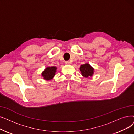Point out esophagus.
<instances>
[{
    "label": "esophagus",
    "mask_w": 134,
    "mask_h": 134,
    "mask_svg": "<svg viewBox=\"0 0 134 134\" xmlns=\"http://www.w3.org/2000/svg\"><path fill=\"white\" fill-rule=\"evenodd\" d=\"M65 63L66 65H69V64H70V62H69V61H65Z\"/></svg>",
    "instance_id": "obj_1"
}]
</instances>
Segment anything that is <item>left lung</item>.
Returning a JSON list of instances; mask_svg holds the SVG:
<instances>
[{"mask_svg": "<svg viewBox=\"0 0 134 134\" xmlns=\"http://www.w3.org/2000/svg\"><path fill=\"white\" fill-rule=\"evenodd\" d=\"M94 69L91 67L88 63L82 65L80 67V71H81L82 75L85 78L91 77L94 74Z\"/></svg>", "mask_w": 134, "mask_h": 134, "instance_id": "obj_1", "label": "left lung"}]
</instances>
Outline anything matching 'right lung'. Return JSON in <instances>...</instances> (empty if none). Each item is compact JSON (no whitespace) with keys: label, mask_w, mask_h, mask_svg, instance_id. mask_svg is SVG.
<instances>
[{"label":"right lung","mask_w":134,"mask_h":134,"mask_svg":"<svg viewBox=\"0 0 134 134\" xmlns=\"http://www.w3.org/2000/svg\"><path fill=\"white\" fill-rule=\"evenodd\" d=\"M56 70L55 67H49L46 68L45 71L42 73V76L45 80H50L55 76Z\"/></svg>","instance_id":"obj_1"}]
</instances>
